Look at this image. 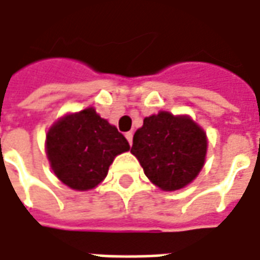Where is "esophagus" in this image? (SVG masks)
I'll list each match as a JSON object with an SVG mask.
<instances>
[{
	"instance_id": "esophagus-1",
	"label": "esophagus",
	"mask_w": 260,
	"mask_h": 260,
	"mask_svg": "<svg viewBox=\"0 0 260 260\" xmlns=\"http://www.w3.org/2000/svg\"><path fill=\"white\" fill-rule=\"evenodd\" d=\"M125 138H126V141L129 142V145H132V138H134V134H132V132H126V134H125Z\"/></svg>"
}]
</instances>
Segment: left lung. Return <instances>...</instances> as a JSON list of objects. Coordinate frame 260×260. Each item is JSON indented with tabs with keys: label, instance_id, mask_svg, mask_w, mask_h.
I'll use <instances>...</instances> for the list:
<instances>
[{
	"label": "left lung",
	"instance_id": "obj_1",
	"mask_svg": "<svg viewBox=\"0 0 260 260\" xmlns=\"http://www.w3.org/2000/svg\"><path fill=\"white\" fill-rule=\"evenodd\" d=\"M131 153L149 180L165 191L180 190L197 177L207 153L206 132L186 115L160 111L143 119Z\"/></svg>",
	"mask_w": 260,
	"mask_h": 260
}]
</instances>
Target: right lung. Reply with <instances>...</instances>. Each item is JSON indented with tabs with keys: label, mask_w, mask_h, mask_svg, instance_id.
Segmentation results:
<instances>
[{
	"label": "right lung",
	"mask_w": 260,
	"mask_h": 260,
	"mask_svg": "<svg viewBox=\"0 0 260 260\" xmlns=\"http://www.w3.org/2000/svg\"><path fill=\"white\" fill-rule=\"evenodd\" d=\"M129 150L122 134L94 108L69 114L46 135V155L57 179L73 190L99 186L115 156Z\"/></svg>",
	"instance_id": "1"
}]
</instances>
